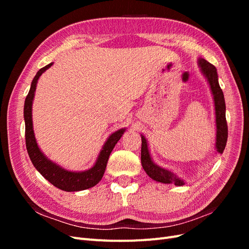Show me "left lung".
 <instances>
[{"label": "left lung", "mask_w": 249, "mask_h": 249, "mask_svg": "<svg viewBox=\"0 0 249 249\" xmlns=\"http://www.w3.org/2000/svg\"><path fill=\"white\" fill-rule=\"evenodd\" d=\"M197 64L200 67L202 76L206 78L211 93L213 95L214 109H215V125H216V136H215V149L216 153L222 154L227 145L228 141V124L225 118V102L222 90L218 82L217 70L214 65L209 63L203 58H198ZM141 164L146 172V175L156 182L163 184H175L176 186H184L186 180L178 177L176 172L170 169L164 168L160 165L155 163L149 153L148 142L146 138L141 134Z\"/></svg>", "instance_id": "left-lung-1"}]
</instances>
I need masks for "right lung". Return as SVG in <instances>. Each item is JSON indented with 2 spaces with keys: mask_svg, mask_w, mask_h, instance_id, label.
<instances>
[{
  "mask_svg": "<svg viewBox=\"0 0 249 249\" xmlns=\"http://www.w3.org/2000/svg\"><path fill=\"white\" fill-rule=\"evenodd\" d=\"M54 64L52 62L47 66L42 67L37 71L36 76L34 77L31 87H30L29 93L26 97L25 106H24V119L26 125V146L30 159H31L34 167L37 169L40 175L48 179L49 182L59 188L63 191L74 192L86 190L95 186L102 179L105 169H106L109 156L114 148L118 140L122 138L124 133L125 132V127L119 129L112 133L110 136L105 141L101 152L97 156V159L93 166L87 170L83 171H73L65 169L60 166L56 162L50 160L49 158L44 155L37 143L35 138L34 129H33V120H32V106L33 100L36 91V86L41 74L49 70L50 67Z\"/></svg>",
  "mask_w": 249,
  "mask_h": 249,
  "instance_id": "right-lung-1",
  "label": "right lung"
}]
</instances>
